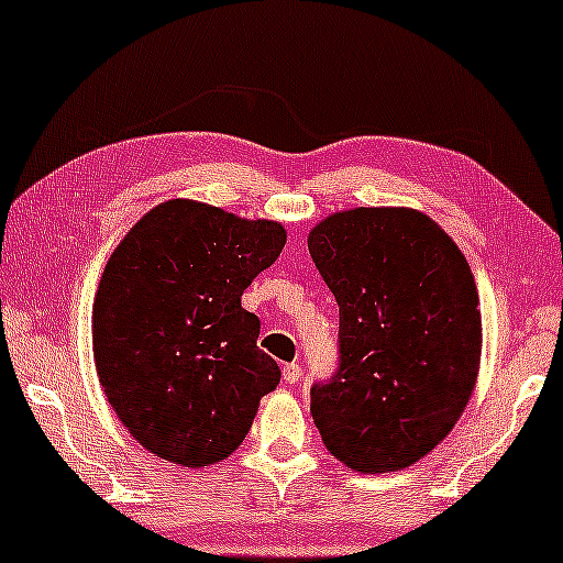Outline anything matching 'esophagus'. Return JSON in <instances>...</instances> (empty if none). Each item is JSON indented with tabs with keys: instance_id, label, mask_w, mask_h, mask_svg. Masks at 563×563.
<instances>
[{
	"instance_id": "obj_1",
	"label": "esophagus",
	"mask_w": 563,
	"mask_h": 563,
	"mask_svg": "<svg viewBox=\"0 0 563 563\" xmlns=\"http://www.w3.org/2000/svg\"><path fill=\"white\" fill-rule=\"evenodd\" d=\"M282 374H284V382L291 384V387L302 382V366H299V364H287L282 368Z\"/></svg>"
}]
</instances>
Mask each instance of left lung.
<instances>
[{
    "label": "left lung",
    "mask_w": 563,
    "mask_h": 563,
    "mask_svg": "<svg viewBox=\"0 0 563 563\" xmlns=\"http://www.w3.org/2000/svg\"><path fill=\"white\" fill-rule=\"evenodd\" d=\"M307 249L333 291L338 372L310 389L322 443L361 474L412 466L472 397L479 291L445 230L407 207H356L318 222Z\"/></svg>",
    "instance_id": "obj_1"
}]
</instances>
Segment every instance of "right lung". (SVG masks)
<instances>
[{
  "label": "right lung",
  "mask_w": 563,
  "mask_h": 563,
  "mask_svg": "<svg viewBox=\"0 0 563 563\" xmlns=\"http://www.w3.org/2000/svg\"><path fill=\"white\" fill-rule=\"evenodd\" d=\"M284 243L274 220L168 199L107 261L91 314L99 384L128 433L158 459L191 468L228 459L279 384L241 297Z\"/></svg>",
  "instance_id": "obj_1"
}]
</instances>
